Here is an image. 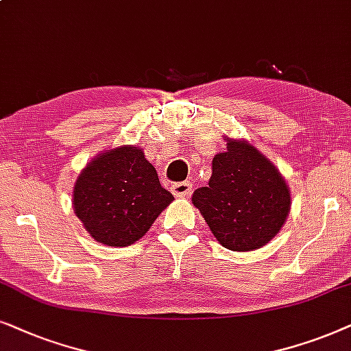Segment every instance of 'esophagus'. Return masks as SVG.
<instances>
[{
	"label": "esophagus",
	"mask_w": 351,
	"mask_h": 351,
	"mask_svg": "<svg viewBox=\"0 0 351 351\" xmlns=\"http://www.w3.org/2000/svg\"><path fill=\"white\" fill-rule=\"evenodd\" d=\"M171 193L175 197H180V199L189 197L191 193H193V184L188 183V181H184V183H176L171 186Z\"/></svg>",
	"instance_id": "esophagus-1"
}]
</instances>
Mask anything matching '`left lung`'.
Listing matches in <instances>:
<instances>
[{"instance_id": "obj_1", "label": "left lung", "mask_w": 351, "mask_h": 351, "mask_svg": "<svg viewBox=\"0 0 351 351\" xmlns=\"http://www.w3.org/2000/svg\"><path fill=\"white\" fill-rule=\"evenodd\" d=\"M208 186L193 204L224 249L252 252L278 236L291 212V189L278 167L245 139L224 138Z\"/></svg>"}]
</instances>
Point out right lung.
<instances>
[{"label":"right lung","mask_w":351,"mask_h":351,"mask_svg":"<svg viewBox=\"0 0 351 351\" xmlns=\"http://www.w3.org/2000/svg\"><path fill=\"white\" fill-rule=\"evenodd\" d=\"M173 202L157 170L132 144L102 151L80 171L73 184L72 207L93 239L127 247L146 234Z\"/></svg>","instance_id":"obj_1"}]
</instances>
